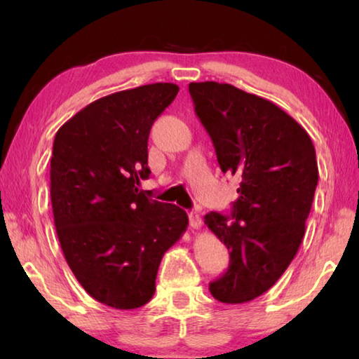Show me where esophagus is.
I'll return each mask as SVG.
<instances>
[{
  "instance_id": "1",
  "label": "esophagus",
  "mask_w": 359,
  "mask_h": 359,
  "mask_svg": "<svg viewBox=\"0 0 359 359\" xmlns=\"http://www.w3.org/2000/svg\"><path fill=\"white\" fill-rule=\"evenodd\" d=\"M188 218H190V226H191L193 229L201 228L203 220H201V215H199V212H196V210L188 212Z\"/></svg>"
}]
</instances>
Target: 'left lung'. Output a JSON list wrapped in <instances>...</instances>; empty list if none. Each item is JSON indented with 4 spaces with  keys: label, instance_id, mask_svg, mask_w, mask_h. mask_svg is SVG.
I'll return each mask as SVG.
<instances>
[{
    "label": "left lung",
    "instance_id": "8db88e82",
    "mask_svg": "<svg viewBox=\"0 0 359 359\" xmlns=\"http://www.w3.org/2000/svg\"><path fill=\"white\" fill-rule=\"evenodd\" d=\"M188 90L220 169L241 180L231 217H204L229 250L228 271L209 290L224 304L248 302L282 277L301 245L318 184L315 149L293 117L261 96L218 82Z\"/></svg>",
    "mask_w": 359,
    "mask_h": 359
}]
</instances>
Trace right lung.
Masks as SVG:
<instances>
[{"label":"right lung","instance_id":"obj_1","mask_svg":"<svg viewBox=\"0 0 359 359\" xmlns=\"http://www.w3.org/2000/svg\"><path fill=\"white\" fill-rule=\"evenodd\" d=\"M177 93L160 82L107 95L53 141L50 199L65 258L93 299L120 311L151 299L163 255L188 226L184 209L137 190L150 175L151 125Z\"/></svg>","mask_w":359,"mask_h":359}]
</instances>
